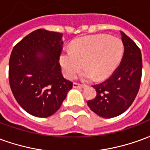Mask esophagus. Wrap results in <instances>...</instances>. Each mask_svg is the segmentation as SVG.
<instances>
[{
    "mask_svg": "<svg viewBox=\"0 0 150 150\" xmlns=\"http://www.w3.org/2000/svg\"><path fill=\"white\" fill-rule=\"evenodd\" d=\"M73 88H85L86 86L85 85L79 84V83H73Z\"/></svg>",
    "mask_w": 150,
    "mask_h": 150,
    "instance_id": "esophagus-1",
    "label": "esophagus"
}]
</instances>
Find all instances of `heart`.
<instances>
[{
	"label": "heart",
	"mask_w": 150,
	"mask_h": 150,
	"mask_svg": "<svg viewBox=\"0 0 150 150\" xmlns=\"http://www.w3.org/2000/svg\"><path fill=\"white\" fill-rule=\"evenodd\" d=\"M124 53L121 40L107 34H96L74 41L71 50H64L59 56V64L67 79H74L83 67L84 81L96 78L103 80L109 77L119 64Z\"/></svg>",
	"instance_id": "1"
}]
</instances>
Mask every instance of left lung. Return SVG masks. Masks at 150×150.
Instances as JSON below:
<instances>
[{
  "label": "left lung",
  "instance_id": "obj_1",
  "mask_svg": "<svg viewBox=\"0 0 150 150\" xmlns=\"http://www.w3.org/2000/svg\"><path fill=\"white\" fill-rule=\"evenodd\" d=\"M120 34L125 46L121 62L108 79L92 86L96 96L88 101L90 109L103 118H112L125 112L135 100L140 88L142 53L130 38L122 31Z\"/></svg>",
  "mask_w": 150,
  "mask_h": 150
}]
</instances>
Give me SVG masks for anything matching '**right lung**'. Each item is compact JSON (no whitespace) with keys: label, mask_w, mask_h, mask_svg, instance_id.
<instances>
[{"label":"right lung","mask_w":150,"mask_h":150,"mask_svg":"<svg viewBox=\"0 0 150 150\" xmlns=\"http://www.w3.org/2000/svg\"><path fill=\"white\" fill-rule=\"evenodd\" d=\"M61 33L39 29L13 47L8 80L16 100L25 112L48 117L59 110L73 83L63 78L59 64Z\"/></svg>","instance_id":"right-lung-1"}]
</instances>
